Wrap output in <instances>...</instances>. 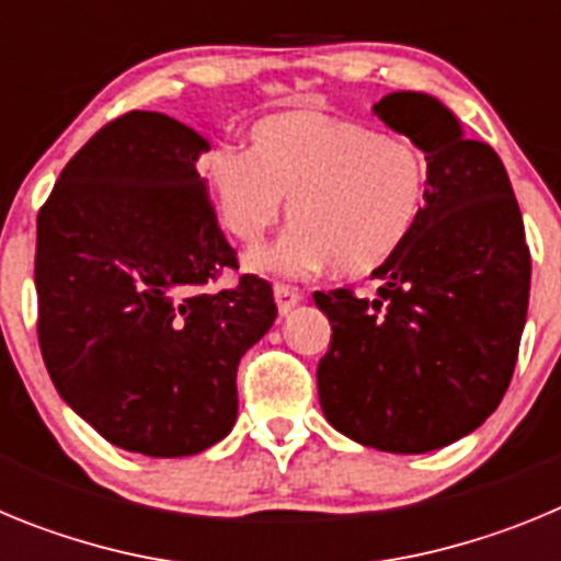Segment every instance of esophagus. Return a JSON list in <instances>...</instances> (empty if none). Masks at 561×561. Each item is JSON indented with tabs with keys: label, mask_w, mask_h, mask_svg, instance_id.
I'll return each mask as SVG.
<instances>
[{
	"label": "esophagus",
	"mask_w": 561,
	"mask_h": 561,
	"mask_svg": "<svg viewBox=\"0 0 561 561\" xmlns=\"http://www.w3.org/2000/svg\"><path fill=\"white\" fill-rule=\"evenodd\" d=\"M300 300H304V295H300L297 289H291V286H284V284L275 286V304H277V311H280V314H289V311L295 309Z\"/></svg>",
	"instance_id": "34e87169"
}]
</instances>
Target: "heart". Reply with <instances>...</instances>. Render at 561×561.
<instances>
[{
  "instance_id": "heart-1",
  "label": "heart",
  "mask_w": 561,
  "mask_h": 561,
  "mask_svg": "<svg viewBox=\"0 0 561 561\" xmlns=\"http://www.w3.org/2000/svg\"><path fill=\"white\" fill-rule=\"evenodd\" d=\"M221 227L257 244L284 219L275 247L247 257L252 272L306 277L334 266L365 277L415 236L427 207L430 162L415 142L325 112H280L250 128V151L221 146L202 162Z\"/></svg>"
}]
</instances>
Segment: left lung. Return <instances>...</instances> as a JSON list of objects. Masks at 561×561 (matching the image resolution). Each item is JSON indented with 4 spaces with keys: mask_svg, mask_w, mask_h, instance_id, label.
I'll list each match as a JSON object with an SVG mask.
<instances>
[{
    "mask_svg": "<svg viewBox=\"0 0 561 561\" xmlns=\"http://www.w3.org/2000/svg\"><path fill=\"white\" fill-rule=\"evenodd\" d=\"M430 162L410 244L370 272L374 297L317 291L331 345L317 365L334 430L379 453L421 455L478 430L503 401L528 314L531 252L512 182L492 146L424 92L374 106Z\"/></svg>",
    "mask_w": 561,
    "mask_h": 561,
    "instance_id": "obj_1",
    "label": "left lung"
}]
</instances>
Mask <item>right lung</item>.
<instances>
[{
  "instance_id": "right-lung-1",
  "label": "right lung",
  "mask_w": 561,
  "mask_h": 561,
  "mask_svg": "<svg viewBox=\"0 0 561 561\" xmlns=\"http://www.w3.org/2000/svg\"><path fill=\"white\" fill-rule=\"evenodd\" d=\"M210 142L160 112L106 123L67 162L36 225L47 374L108 444L196 455L236 424L238 362L275 323L272 286L236 270L196 162Z\"/></svg>"
}]
</instances>
